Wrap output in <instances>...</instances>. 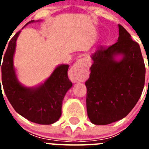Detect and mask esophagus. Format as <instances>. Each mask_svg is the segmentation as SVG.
<instances>
[{
	"label": "esophagus",
	"mask_w": 149,
	"mask_h": 149,
	"mask_svg": "<svg viewBox=\"0 0 149 149\" xmlns=\"http://www.w3.org/2000/svg\"><path fill=\"white\" fill-rule=\"evenodd\" d=\"M86 74V70H85V65L83 60L80 59L77 60L73 66L71 68L70 76L72 81L74 83L77 81H83Z\"/></svg>",
	"instance_id": "obj_1"
}]
</instances>
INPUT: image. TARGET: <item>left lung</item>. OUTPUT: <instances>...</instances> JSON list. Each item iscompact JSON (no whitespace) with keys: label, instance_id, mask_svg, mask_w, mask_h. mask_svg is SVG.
I'll use <instances>...</instances> for the list:
<instances>
[{"label":"left lung","instance_id":"left-lung-1","mask_svg":"<svg viewBox=\"0 0 149 149\" xmlns=\"http://www.w3.org/2000/svg\"><path fill=\"white\" fill-rule=\"evenodd\" d=\"M118 27L117 42L100 47L90 56L93 63L85 84L88 117L94 125H105L125 118L144 88L146 67L139 44L122 25Z\"/></svg>","mask_w":149,"mask_h":149}]
</instances>
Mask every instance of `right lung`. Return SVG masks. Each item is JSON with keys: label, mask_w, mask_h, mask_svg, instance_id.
Instances as JSON below:
<instances>
[{"label": "right lung", "mask_w": 149, "mask_h": 149, "mask_svg": "<svg viewBox=\"0 0 149 149\" xmlns=\"http://www.w3.org/2000/svg\"><path fill=\"white\" fill-rule=\"evenodd\" d=\"M33 22L35 21H30L27 24ZM20 33L21 30L9 42L2 65H0L3 88L10 103L18 114L34 123L51 125L57 122L61 116L63 98L72 86L68 77L69 65L61 64L56 66L44 83L35 87L22 85L18 81L13 63L16 41ZM2 56L0 55V64Z\"/></svg>", "instance_id": "add662e5"}]
</instances>
